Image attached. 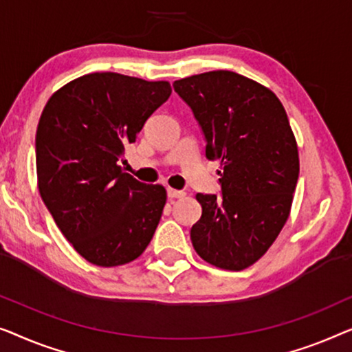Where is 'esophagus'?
<instances>
[{
    "label": "esophagus",
    "instance_id": "34e87169",
    "mask_svg": "<svg viewBox=\"0 0 352 352\" xmlns=\"http://www.w3.org/2000/svg\"><path fill=\"white\" fill-rule=\"evenodd\" d=\"M185 195H186L185 191L174 190V188H167V196H169L170 199H180V197H183Z\"/></svg>",
    "mask_w": 352,
    "mask_h": 352
}]
</instances>
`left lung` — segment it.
<instances>
[{
	"instance_id": "1",
	"label": "left lung",
	"mask_w": 352,
	"mask_h": 352,
	"mask_svg": "<svg viewBox=\"0 0 352 352\" xmlns=\"http://www.w3.org/2000/svg\"><path fill=\"white\" fill-rule=\"evenodd\" d=\"M174 89L202 129L207 160L221 164V196L196 195L192 247L217 268H249L290 214L300 160L289 118L274 92L234 72L183 78Z\"/></svg>"
}]
</instances>
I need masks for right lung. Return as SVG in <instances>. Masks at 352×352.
Returning a JSON list of instances; mask_svg holds the SVG:
<instances>
[{"label":"right lung","mask_w":352,"mask_h":352,"mask_svg":"<svg viewBox=\"0 0 352 352\" xmlns=\"http://www.w3.org/2000/svg\"><path fill=\"white\" fill-rule=\"evenodd\" d=\"M170 92L167 81L89 73L58 89L44 107L34 143L39 195L89 263L126 265L155 234L164 186L138 182L118 162Z\"/></svg>","instance_id":"obj_1"}]
</instances>
